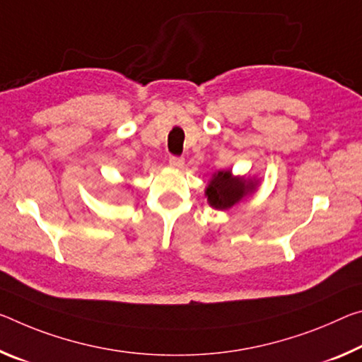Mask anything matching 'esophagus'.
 I'll return each instance as SVG.
<instances>
[{
  "mask_svg": "<svg viewBox=\"0 0 362 362\" xmlns=\"http://www.w3.org/2000/svg\"><path fill=\"white\" fill-rule=\"evenodd\" d=\"M169 164H170V168H174V169H182L183 165H185V159L177 158V156H170Z\"/></svg>",
  "mask_w": 362,
  "mask_h": 362,
  "instance_id": "34e87169",
  "label": "esophagus"
}]
</instances>
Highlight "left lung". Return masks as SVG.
Masks as SVG:
<instances>
[{
	"instance_id": "obj_1",
	"label": "left lung",
	"mask_w": 362,
	"mask_h": 362,
	"mask_svg": "<svg viewBox=\"0 0 362 362\" xmlns=\"http://www.w3.org/2000/svg\"><path fill=\"white\" fill-rule=\"evenodd\" d=\"M259 187V179L233 175L230 169L214 172L206 185L204 197L208 204L217 211H228L240 202L251 197Z\"/></svg>"
}]
</instances>
